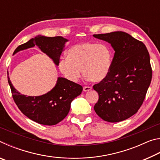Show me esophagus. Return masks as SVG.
<instances>
[{"mask_svg":"<svg viewBox=\"0 0 160 160\" xmlns=\"http://www.w3.org/2000/svg\"><path fill=\"white\" fill-rule=\"evenodd\" d=\"M91 90H92V87H90V86H84L83 87V91L88 92V91H90Z\"/></svg>","mask_w":160,"mask_h":160,"instance_id":"esophagus-1","label":"esophagus"}]
</instances>
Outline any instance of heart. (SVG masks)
Returning <instances> with one entry per match:
<instances>
[{
  "instance_id": "heart-1",
  "label": "heart",
  "mask_w": 160,
  "mask_h": 160,
  "mask_svg": "<svg viewBox=\"0 0 160 160\" xmlns=\"http://www.w3.org/2000/svg\"><path fill=\"white\" fill-rule=\"evenodd\" d=\"M113 53L106 44L84 42L72 46L67 52V58L58 63L60 71L68 80L77 82L82 73L86 79L100 82L111 71Z\"/></svg>"
}]
</instances>
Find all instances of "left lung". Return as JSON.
Here are the masks:
<instances>
[{"mask_svg": "<svg viewBox=\"0 0 160 160\" xmlns=\"http://www.w3.org/2000/svg\"><path fill=\"white\" fill-rule=\"evenodd\" d=\"M115 51L108 76L93 86L99 94L94 107L108 122H119L137 113L150 85L152 70L145 45L123 32L94 34Z\"/></svg>", "mask_w": 160, "mask_h": 160, "instance_id": "1", "label": "left lung"}]
</instances>
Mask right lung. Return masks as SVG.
<instances>
[{
    "label": "right lung",
    "instance_id": "add662e5",
    "mask_svg": "<svg viewBox=\"0 0 160 160\" xmlns=\"http://www.w3.org/2000/svg\"><path fill=\"white\" fill-rule=\"evenodd\" d=\"M67 41L62 37L38 36L19 46L13 53L37 45L43 52L53 59L54 63L58 65ZM8 80L12 98L22 113L35 122L46 126L56 125L64 119L69 112L72 101L82 91V87L79 84L58 78L56 86L48 93L38 97H27L15 90L8 76Z\"/></svg>",
    "mask_w": 160,
    "mask_h": 160
}]
</instances>
